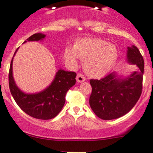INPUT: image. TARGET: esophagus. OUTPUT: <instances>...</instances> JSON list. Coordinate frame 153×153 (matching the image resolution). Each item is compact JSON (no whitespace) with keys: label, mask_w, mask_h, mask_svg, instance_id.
Instances as JSON below:
<instances>
[{"label":"esophagus","mask_w":153,"mask_h":153,"mask_svg":"<svg viewBox=\"0 0 153 153\" xmlns=\"http://www.w3.org/2000/svg\"><path fill=\"white\" fill-rule=\"evenodd\" d=\"M76 80L78 83H81V82L84 81L86 80V77L81 73H78L76 76Z\"/></svg>","instance_id":"obj_1"}]
</instances>
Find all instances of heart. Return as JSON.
Segmentation results:
<instances>
[{
	"mask_svg": "<svg viewBox=\"0 0 153 153\" xmlns=\"http://www.w3.org/2000/svg\"><path fill=\"white\" fill-rule=\"evenodd\" d=\"M65 57L70 63L77 64V57L83 62L86 73L92 78L105 76L114 67L117 59V48L114 45L98 38L77 40L73 48H67Z\"/></svg>",
	"mask_w": 153,
	"mask_h": 153,
	"instance_id": "obj_1",
	"label": "heart"
}]
</instances>
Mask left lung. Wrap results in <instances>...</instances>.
I'll use <instances>...</instances> for the list:
<instances>
[{
  "label": "left lung",
  "instance_id": "obj_1",
  "mask_svg": "<svg viewBox=\"0 0 153 153\" xmlns=\"http://www.w3.org/2000/svg\"><path fill=\"white\" fill-rule=\"evenodd\" d=\"M127 59L129 63L136 64L138 71L123 79L117 78L115 72L100 80L91 79L92 91L89 105L99 118L111 120L120 118L130 111L142 92L144 62L136 46L128 48Z\"/></svg>",
  "mask_w": 153,
  "mask_h": 153
}]
</instances>
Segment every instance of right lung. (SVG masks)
Segmentation results:
<instances>
[{
  "label": "right lung",
  "instance_id": "add662e5",
  "mask_svg": "<svg viewBox=\"0 0 153 153\" xmlns=\"http://www.w3.org/2000/svg\"><path fill=\"white\" fill-rule=\"evenodd\" d=\"M45 37L43 33H34L27 41H39ZM26 41L24 42V43ZM17 48L16 50V53ZM12 59L9 72V85L11 94L19 107L30 117L39 120H51L59 114L65 103L67 91L75 84L76 73L59 70L51 85L39 93L25 94L16 86L12 75Z\"/></svg>",
  "mask_w": 153,
  "mask_h": 153
}]
</instances>
